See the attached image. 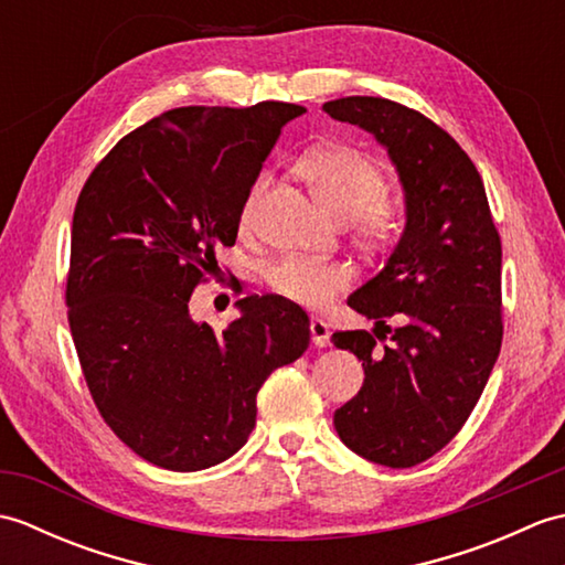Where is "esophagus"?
I'll use <instances>...</instances> for the list:
<instances>
[{
    "label": "esophagus",
    "mask_w": 565,
    "mask_h": 565,
    "mask_svg": "<svg viewBox=\"0 0 565 565\" xmlns=\"http://www.w3.org/2000/svg\"><path fill=\"white\" fill-rule=\"evenodd\" d=\"M310 338H313L316 347H328L330 344V326L322 318L310 320Z\"/></svg>",
    "instance_id": "esophagus-1"
}]
</instances>
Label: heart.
<instances>
[{"instance_id": "b5f03b06", "label": "heart", "mask_w": 565, "mask_h": 565, "mask_svg": "<svg viewBox=\"0 0 565 565\" xmlns=\"http://www.w3.org/2000/svg\"><path fill=\"white\" fill-rule=\"evenodd\" d=\"M303 177L318 196L344 221H352L364 237L383 239L393 227V206L388 201V179L383 167L366 152L350 146H332L308 152L301 162ZM269 189V174L255 177L239 209V225L257 223L259 203ZM267 284L289 301L320 308L347 289L352 269L340 262L284 255L274 259Z\"/></svg>"}]
</instances>
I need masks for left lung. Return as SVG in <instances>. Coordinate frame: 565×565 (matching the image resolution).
Here are the masks:
<instances>
[{"instance_id":"left-lung-1","label":"left lung","mask_w":565,"mask_h":565,"mask_svg":"<svg viewBox=\"0 0 565 565\" xmlns=\"http://www.w3.org/2000/svg\"><path fill=\"white\" fill-rule=\"evenodd\" d=\"M322 111L388 148L407 206L386 267L347 301L376 330L332 334L364 366V386L334 413V429L364 459L411 468L459 435L495 366L500 235L476 164L427 116L381 97L334 99ZM388 317L402 328L386 327Z\"/></svg>"}]
</instances>
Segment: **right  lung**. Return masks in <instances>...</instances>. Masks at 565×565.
<instances>
[{
	"instance_id": "add662e5",
	"label": "right lung",
	"mask_w": 565,
	"mask_h": 565,
	"mask_svg": "<svg viewBox=\"0 0 565 565\" xmlns=\"http://www.w3.org/2000/svg\"><path fill=\"white\" fill-rule=\"evenodd\" d=\"M303 111H164L118 140L79 191L65 303L82 374L114 435L167 471L231 459L255 427L262 383L308 350V316L281 296L239 298L223 332L189 313L196 286L221 276L215 257L235 245L281 126Z\"/></svg>"
}]
</instances>
